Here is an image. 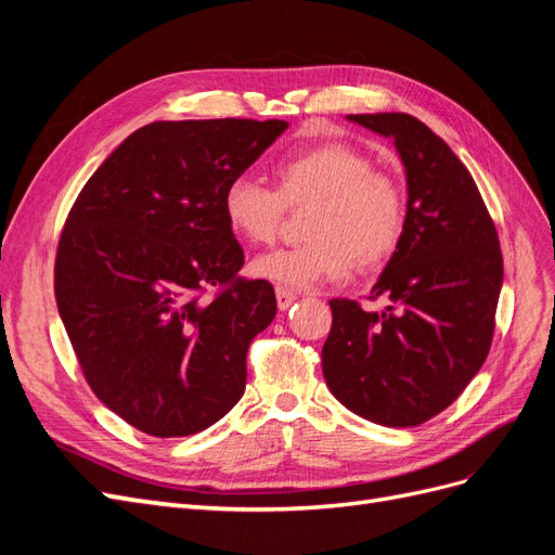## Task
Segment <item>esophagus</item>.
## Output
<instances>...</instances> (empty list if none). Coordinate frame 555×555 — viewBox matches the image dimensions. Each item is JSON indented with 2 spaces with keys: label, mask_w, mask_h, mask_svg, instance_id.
Here are the masks:
<instances>
[{
  "label": "esophagus",
  "mask_w": 555,
  "mask_h": 555,
  "mask_svg": "<svg viewBox=\"0 0 555 555\" xmlns=\"http://www.w3.org/2000/svg\"><path fill=\"white\" fill-rule=\"evenodd\" d=\"M275 296H278V308L280 310H287L296 300V294L292 289H287V287H278Z\"/></svg>",
  "instance_id": "1"
}]
</instances>
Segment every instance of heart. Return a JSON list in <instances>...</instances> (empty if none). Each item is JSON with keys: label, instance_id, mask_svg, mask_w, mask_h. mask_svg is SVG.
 Wrapping results in <instances>:
<instances>
[{"label": "heart", "instance_id": "b5f03b06", "mask_svg": "<svg viewBox=\"0 0 555 555\" xmlns=\"http://www.w3.org/2000/svg\"><path fill=\"white\" fill-rule=\"evenodd\" d=\"M278 190L249 176L229 180L222 212L233 236L249 245L278 236L284 208L312 204L306 245L266 251L251 261L255 278L278 287L310 289L343 280L354 263L373 271L391 259L405 231V196L389 173L373 169L361 150L328 141L275 164Z\"/></svg>", "mask_w": 555, "mask_h": 555}]
</instances>
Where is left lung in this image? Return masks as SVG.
Instances as JSON below:
<instances>
[{
  "mask_svg": "<svg viewBox=\"0 0 555 555\" xmlns=\"http://www.w3.org/2000/svg\"><path fill=\"white\" fill-rule=\"evenodd\" d=\"M347 120L393 141L408 210L400 245L371 289L386 308L331 300L324 379L349 412L412 428L449 408L489 357L500 243L473 176L438 133L408 113Z\"/></svg>",
  "mask_w": 555,
  "mask_h": 555,
  "instance_id": "obj_1",
  "label": "left lung"
}]
</instances>
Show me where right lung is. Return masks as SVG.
Segmentation results:
<instances>
[{
  "label": "right lung",
  "mask_w": 555,
  "mask_h": 555,
  "mask_svg": "<svg viewBox=\"0 0 555 555\" xmlns=\"http://www.w3.org/2000/svg\"><path fill=\"white\" fill-rule=\"evenodd\" d=\"M284 120H159L92 173L55 261L62 324L96 398L155 438L206 430L245 393L247 347L273 322L271 282L238 280L222 212ZM222 286L212 299L199 296Z\"/></svg>",
  "instance_id": "obj_1"
}]
</instances>
